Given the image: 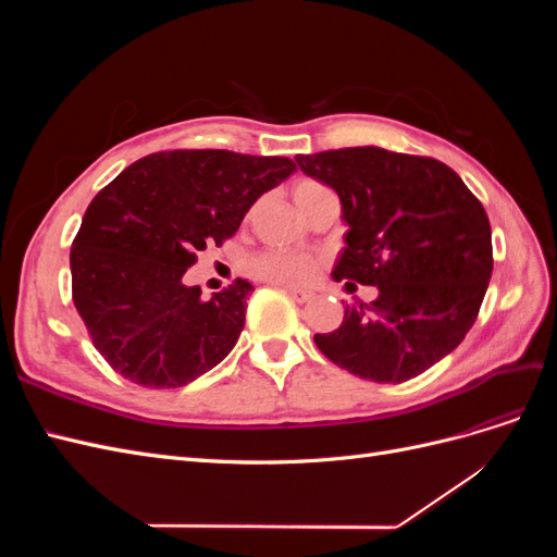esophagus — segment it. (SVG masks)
Wrapping results in <instances>:
<instances>
[{
	"instance_id": "esophagus-1",
	"label": "esophagus",
	"mask_w": 557,
	"mask_h": 557,
	"mask_svg": "<svg viewBox=\"0 0 557 557\" xmlns=\"http://www.w3.org/2000/svg\"><path fill=\"white\" fill-rule=\"evenodd\" d=\"M285 293H288L295 301H299V305H305V301H309L313 297L311 290H299V288H283Z\"/></svg>"
}]
</instances>
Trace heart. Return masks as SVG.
Instances as JSON below:
<instances>
[{"label":"heart","mask_w":557,"mask_h":557,"mask_svg":"<svg viewBox=\"0 0 557 557\" xmlns=\"http://www.w3.org/2000/svg\"><path fill=\"white\" fill-rule=\"evenodd\" d=\"M315 188H323V185L315 181H299L293 188V199H299ZM318 262L309 256H301V252H288V250H262L258 256L248 260V272L267 283L285 285V288H293V285H305L315 276Z\"/></svg>","instance_id":"1"}]
</instances>
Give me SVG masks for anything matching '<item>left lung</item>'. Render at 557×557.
<instances>
[{
    "label": "left lung",
    "mask_w": 557,
    "mask_h": 557,
    "mask_svg": "<svg viewBox=\"0 0 557 557\" xmlns=\"http://www.w3.org/2000/svg\"><path fill=\"white\" fill-rule=\"evenodd\" d=\"M342 201L346 248L334 281L376 285L344 323L315 334L323 356L376 383L423 374L460 346L493 274V234L481 201L440 160L379 146L295 158Z\"/></svg>",
    "instance_id": "left-lung-1"
}]
</instances>
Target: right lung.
Masks as SVG:
<instances>
[{
	"label": "right lung",
	"mask_w": 557,
	"mask_h": 557,
	"mask_svg": "<svg viewBox=\"0 0 557 557\" xmlns=\"http://www.w3.org/2000/svg\"><path fill=\"white\" fill-rule=\"evenodd\" d=\"M295 170L290 158L166 150L129 164L97 193L70 252L72 293L95 348L117 374L162 391L188 385L227 356L252 285L237 278L201 299L183 274Z\"/></svg>",
	"instance_id": "add662e5"
}]
</instances>
